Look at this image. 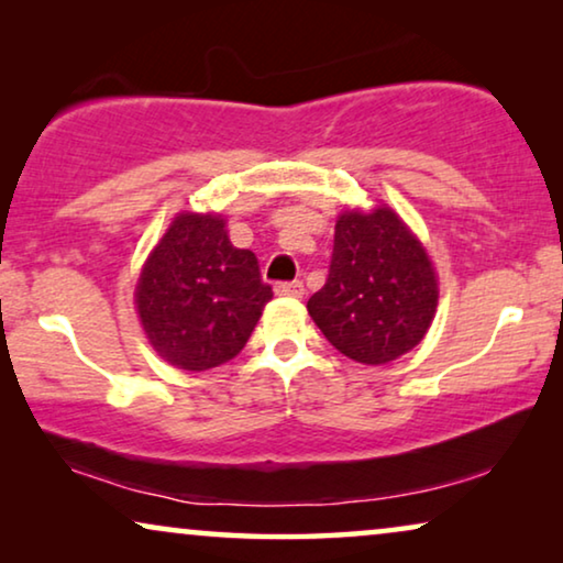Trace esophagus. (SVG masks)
I'll list each match as a JSON object with an SVG mask.
<instances>
[{
  "label": "esophagus",
  "mask_w": 563,
  "mask_h": 563,
  "mask_svg": "<svg viewBox=\"0 0 563 563\" xmlns=\"http://www.w3.org/2000/svg\"><path fill=\"white\" fill-rule=\"evenodd\" d=\"M274 291L279 297H302L305 295V284L302 282H282V284H276Z\"/></svg>",
  "instance_id": "obj_1"
}]
</instances>
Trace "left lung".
Listing matches in <instances>:
<instances>
[{
    "mask_svg": "<svg viewBox=\"0 0 563 563\" xmlns=\"http://www.w3.org/2000/svg\"><path fill=\"white\" fill-rule=\"evenodd\" d=\"M438 279L422 243L389 207L335 222L328 282L307 302L322 335L358 364H389L426 338Z\"/></svg>",
    "mask_w": 563,
    "mask_h": 563,
    "instance_id": "1",
    "label": "left lung"
}]
</instances>
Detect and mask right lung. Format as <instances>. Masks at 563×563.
Here are the masks:
<instances>
[{"label": "right lung", "instance_id": "obj_1", "mask_svg": "<svg viewBox=\"0 0 563 563\" xmlns=\"http://www.w3.org/2000/svg\"><path fill=\"white\" fill-rule=\"evenodd\" d=\"M272 297L256 253L230 243L220 214L197 212L168 225L135 287L151 345L184 372L235 358Z\"/></svg>", "mask_w": 563, "mask_h": 563}]
</instances>
